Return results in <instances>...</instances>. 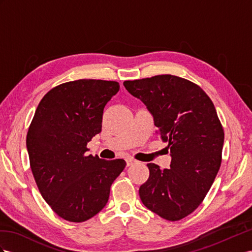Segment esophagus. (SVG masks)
<instances>
[{"label":"esophagus","mask_w":252,"mask_h":252,"mask_svg":"<svg viewBox=\"0 0 252 252\" xmlns=\"http://www.w3.org/2000/svg\"><path fill=\"white\" fill-rule=\"evenodd\" d=\"M133 164H135V160H134V159H132V158H127V159H126V166H127V167L133 165Z\"/></svg>","instance_id":"1"}]
</instances>
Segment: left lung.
I'll return each mask as SVG.
<instances>
[{"label": "left lung", "instance_id": "8db88e82", "mask_svg": "<svg viewBox=\"0 0 252 252\" xmlns=\"http://www.w3.org/2000/svg\"><path fill=\"white\" fill-rule=\"evenodd\" d=\"M124 85L152 114L171 156L170 169L147 164L150 175L139 188L141 202L167 220H180L203 201L220 168L224 133L215 106L202 88L176 75Z\"/></svg>", "mask_w": 252, "mask_h": 252}]
</instances>
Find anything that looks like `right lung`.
<instances>
[{"label": "right lung", "mask_w": 252, "mask_h": 252, "mask_svg": "<svg viewBox=\"0 0 252 252\" xmlns=\"http://www.w3.org/2000/svg\"><path fill=\"white\" fill-rule=\"evenodd\" d=\"M119 83L77 80L44 94L31 122L27 148L31 169L42 198L64 220H88L104 208L125 159L85 156L101 132L107 102Z\"/></svg>", "instance_id": "right-lung-1"}]
</instances>
